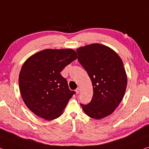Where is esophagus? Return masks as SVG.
I'll use <instances>...</instances> for the list:
<instances>
[{
    "label": "esophagus",
    "mask_w": 149,
    "mask_h": 149,
    "mask_svg": "<svg viewBox=\"0 0 149 149\" xmlns=\"http://www.w3.org/2000/svg\"><path fill=\"white\" fill-rule=\"evenodd\" d=\"M75 92H76L77 94H78L79 92H80V88L79 87H77V88L76 89V90H75Z\"/></svg>",
    "instance_id": "esophagus-1"
}]
</instances>
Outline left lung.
Here are the masks:
<instances>
[{
    "label": "left lung",
    "mask_w": 149,
    "mask_h": 149,
    "mask_svg": "<svg viewBox=\"0 0 149 149\" xmlns=\"http://www.w3.org/2000/svg\"><path fill=\"white\" fill-rule=\"evenodd\" d=\"M76 51L93 89L91 102L80 105L87 116L101 119L111 114L123 98L127 85L123 63L113 49L105 45L92 44Z\"/></svg>",
    "instance_id": "obj_1"
}]
</instances>
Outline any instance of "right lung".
Wrapping results in <instances>:
<instances>
[{"instance_id":"1","label":"right lung","mask_w":149,"mask_h":149,"mask_svg":"<svg viewBox=\"0 0 149 149\" xmlns=\"http://www.w3.org/2000/svg\"><path fill=\"white\" fill-rule=\"evenodd\" d=\"M77 58L72 49H46L25 61L18 84L24 102L35 115L51 121L62 114L75 92L60 72Z\"/></svg>"}]
</instances>
